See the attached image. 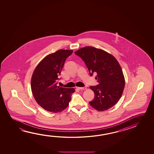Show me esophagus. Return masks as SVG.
Returning <instances> with one entry per match:
<instances>
[{
    "label": "esophagus",
    "mask_w": 154,
    "mask_h": 154,
    "mask_svg": "<svg viewBox=\"0 0 154 154\" xmlns=\"http://www.w3.org/2000/svg\"><path fill=\"white\" fill-rule=\"evenodd\" d=\"M77 89H78V90H85L86 89V87H77L76 88Z\"/></svg>",
    "instance_id": "obj_1"
}]
</instances>
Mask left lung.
Returning <instances> with one entry per match:
<instances>
[{"label": "left lung", "mask_w": 154, "mask_h": 154, "mask_svg": "<svg viewBox=\"0 0 154 154\" xmlns=\"http://www.w3.org/2000/svg\"><path fill=\"white\" fill-rule=\"evenodd\" d=\"M75 54L83 60L90 76L97 74L98 84L90 88L94 92V99L89 103L98 111L112 107L121 98L125 85L121 67L111 54L92 46L82 48Z\"/></svg>", "instance_id": "8db88e82"}]
</instances>
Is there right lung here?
Returning <instances> with one entry per match:
<instances>
[{
    "instance_id": "add662e5",
    "label": "right lung",
    "mask_w": 154,
    "mask_h": 154,
    "mask_svg": "<svg viewBox=\"0 0 154 154\" xmlns=\"http://www.w3.org/2000/svg\"><path fill=\"white\" fill-rule=\"evenodd\" d=\"M73 51L59 50L45 57L33 73L31 87L38 104L45 110L60 112L68 107L73 88L57 85L65 60Z\"/></svg>"
}]
</instances>
